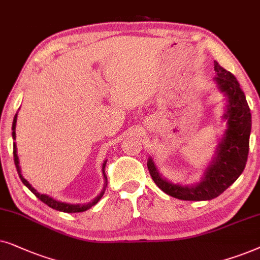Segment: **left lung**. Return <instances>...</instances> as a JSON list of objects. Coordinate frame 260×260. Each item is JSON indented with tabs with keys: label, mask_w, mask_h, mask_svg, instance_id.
<instances>
[{
	"label": "left lung",
	"mask_w": 260,
	"mask_h": 260,
	"mask_svg": "<svg viewBox=\"0 0 260 260\" xmlns=\"http://www.w3.org/2000/svg\"><path fill=\"white\" fill-rule=\"evenodd\" d=\"M214 82L222 92L224 110L222 119L226 129L217 139L213 158L202 170V177L193 184L174 183L162 177L153 158L147 159V168L155 184L172 197L184 201H207L221 195L243 174L247 161L252 117L244 91L230 71L214 61Z\"/></svg>",
	"instance_id": "8db88e82"
}]
</instances>
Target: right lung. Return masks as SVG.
<instances>
[{
  "label": "right lung",
  "instance_id": "add662e5",
  "mask_svg": "<svg viewBox=\"0 0 260 260\" xmlns=\"http://www.w3.org/2000/svg\"><path fill=\"white\" fill-rule=\"evenodd\" d=\"M16 120H17V113L15 114V116H14V120H13V126H12V137H13V140L16 139V133H15V128H16ZM13 147H14V151H13V154H14V161H15V166H16V171L17 174L20 176V179H21L23 184H25L27 188H28L30 191H32L34 195H36L38 199L40 201H43L45 205H47L48 207H51L52 209H55V210H59V212H64V213H82V212H85V210H88L91 208L92 206H95L96 203L99 202L100 200H101V197L103 196V193L106 191V186H107V175H106V164H107V159L105 161H103L102 164V175H103V179H105V184H103V189L101 190V192L99 193L98 196L95 197L94 200L91 201V202L89 203H84V205H81V203H69V202H61V201H58L53 199V197L46 195V193H40L38 192L36 189L33 188L32 184L27 181V179L23 177L22 176V172H21V168H20V161H19V157H17V150H16V144L14 143L13 144Z\"/></svg>",
  "mask_w": 260,
  "mask_h": 260
}]
</instances>
